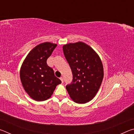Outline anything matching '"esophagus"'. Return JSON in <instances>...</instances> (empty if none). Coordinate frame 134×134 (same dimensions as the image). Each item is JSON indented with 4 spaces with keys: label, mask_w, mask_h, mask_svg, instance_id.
Masks as SVG:
<instances>
[{
    "label": "esophagus",
    "mask_w": 134,
    "mask_h": 134,
    "mask_svg": "<svg viewBox=\"0 0 134 134\" xmlns=\"http://www.w3.org/2000/svg\"><path fill=\"white\" fill-rule=\"evenodd\" d=\"M60 79L61 80V81H62V82L63 83V81H64V80H63V77H61L60 78Z\"/></svg>",
    "instance_id": "obj_1"
}]
</instances>
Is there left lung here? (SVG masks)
I'll use <instances>...</instances> for the list:
<instances>
[{
  "instance_id": "left-lung-1",
  "label": "left lung",
  "mask_w": 134,
  "mask_h": 134,
  "mask_svg": "<svg viewBox=\"0 0 134 134\" xmlns=\"http://www.w3.org/2000/svg\"><path fill=\"white\" fill-rule=\"evenodd\" d=\"M71 69L72 80L65 87L74 102L86 103L98 92L103 78V68L99 56L83 42L70 43L63 47Z\"/></svg>"
}]
</instances>
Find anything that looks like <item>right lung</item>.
<instances>
[{
	"instance_id": "1",
	"label": "right lung",
	"mask_w": 134,
	"mask_h": 134,
	"mask_svg": "<svg viewBox=\"0 0 134 134\" xmlns=\"http://www.w3.org/2000/svg\"><path fill=\"white\" fill-rule=\"evenodd\" d=\"M57 45L41 43L29 52L20 70V78L25 92L32 99L43 101L51 97L56 86L62 83L54 75L47 60Z\"/></svg>"
}]
</instances>
